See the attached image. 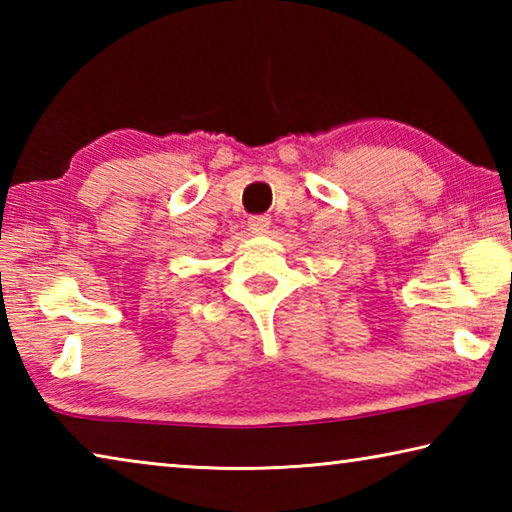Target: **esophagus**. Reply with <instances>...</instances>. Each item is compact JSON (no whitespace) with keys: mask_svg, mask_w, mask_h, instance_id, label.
Wrapping results in <instances>:
<instances>
[{"mask_svg":"<svg viewBox=\"0 0 512 512\" xmlns=\"http://www.w3.org/2000/svg\"><path fill=\"white\" fill-rule=\"evenodd\" d=\"M248 228L253 232H266L271 228V219H268V216H253V219L248 221Z\"/></svg>","mask_w":512,"mask_h":512,"instance_id":"1","label":"esophagus"}]
</instances>
